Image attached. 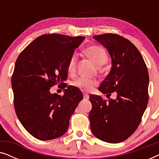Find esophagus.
<instances>
[{
	"mask_svg": "<svg viewBox=\"0 0 159 159\" xmlns=\"http://www.w3.org/2000/svg\"><path fill=\"white\" fill-rule=\"evenodd\" d=\"M83 98H84V99H85V100H88V99H89V96H88V95H85V94L84 95Z\"/></svg>",
	"mask_w": 159,
	"mask_h": 159,
	"instance_id": "esophagus-1",
	"label": "esophagus"
}]
</instances>
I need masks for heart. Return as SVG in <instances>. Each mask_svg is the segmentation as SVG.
Returning <instances> with one entry per match:
<instances>
[{
	"mask_svg": "<svg viewBox=\"0 0 159 159\" xmlns=\"http://www.w3.org/2000/svg\"><path fill=\"white\" fill-rule=\"evenodd\" d=\"M83 53L89 59L96 64L97 66L103 65L108 60V55L104 48L99 45H92L86 48ZM77 58L75 55H72L69 58L67 64V71L70 75L75 72L77 66ZM98 84L97 81L94 80L80 77L72 82V85L82 91H90Z\"/></svg>",
	"mask_w": 159,
	"mask_h": 159,
	"instance_id": "obj_1",
	"label": "heart"
}]
</instances>
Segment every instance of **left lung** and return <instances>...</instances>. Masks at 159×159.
Listing matches in <instances>:
<instances>
[{"instance_id":"obj_1","label":"left lung","mask_w":159,"mask_h":159,"mask_svg":"<svg viewBox=\"0 0 159 159\" xmlns=\"http://www.w3.org/2000/svg\"><path fill=\"white\" fill-rule=\"evenodd\" d=\"M93 38L108 50L112 61L98 90L106 97L115 92L116 98L106 101L100 95H90V129L101 140L119 143L131 136L140 125L148 102V71L140 51L127 39L112 33Z\"/></svg>"}]
</instances>
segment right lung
Returning a JSON list of instances; mask_svg holds the SVG:
<instances>
[{"label":"right lung","mask_w":159,"mask_h":159,"mask_svg":"<svg viewBox=\"0 0 159 159\" xmlns=\"http://www.w3.org/2000/svg\"><path fill=\"white\" fill-rule=\"evenodd\" d=\"M84 38L43 34L17 58L11 77L15 111L25 129L38 140H53L65 134L71 116L83 98L80 89L71 85L63 96L49 90L55 84H66L67 64Z\"/></svg>","instance_id":"1"}]
</instances>
